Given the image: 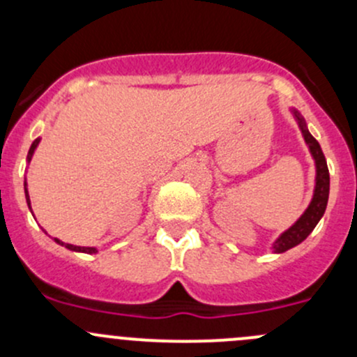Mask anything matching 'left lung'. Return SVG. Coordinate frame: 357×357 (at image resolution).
I'll return each mask as SVG.
<instances>
[{"label":"left lung","instance_id":"1","mask_svg":"<svg viewBox=\"0 0 357 357\" xmlns=\"http://www.w3.org/2000/svg\"><path fill=\"white\" fill-rule=\"evenodd\" d=\"M291 114H294L295 121H297L298 128H301L305 145L309 146V152H311L312 158H314L316 183H314V193H312L311 204L307 205L304 214H302L301 218H298L297 221L287 229V231H283L282 235L275 240V243H273V252H275V254L287 252L289 248L304 242V240L311 235V231L316 228L319 219H321L323 214H325L326 204H328V193H330V172H328V165H326V158L323 155L321 146H319V143L316 142L314 136L309 132L304 117H302V115L295 109H291Z\"/></svg>","mask_w":357,"mask_h":357}]
</instances>
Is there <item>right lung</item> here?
Here are the masks:
<instances>
[{
    "label": "right lung",
    "mask_w": 357,
    "mask_h": 357,
    "mask_svg": "<svg viewBox=\"0 0 357 357\" xmlns=\"http://www.w3.org/2000/svg\"><path fill=\"white\" fill-rule=\"evenodd\" d=\"M39 142H41V138H38V139H34V142H32L31 149H29V153H27V162H31V158H32V155H34L36 149H38ZM24 190H25V200H27L29 208H31V199H29V192H27V181H24ZM31 212H32V208H31ZM45 233H46V231H45ZM53 240H55V242L59 243V245L68 248V250L84 252V254H96V252H98L95 247H77V245H70V243H63L62 240H59V238H53Z\"/></svg>",
    "instance_id": "add662e5"
}]
</instances>
